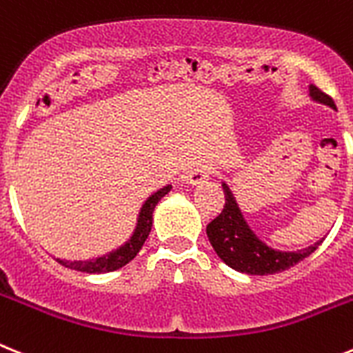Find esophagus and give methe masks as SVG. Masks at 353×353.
<instances>
[{"instance_id":"34e87169","label":"esophagus","mask_w":353,"mask_h":353,"mask_svg":"<svg viewBox=\"0 0 353 353\" xmlns=\"http://www.w3.org/2000/svg\"><path fill=\"white\" fill-rule=\"evenodd\" d=\"M209 176H210L209 168H207V165H198V168H194V170L188 173V182L192 183V185H196V183L205 182Z\"/></svg>"}]
</instances>
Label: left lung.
<instances>
[{
	"label": "left lung",
	"instance_id": "obj_1",
	"mask_svg": "<svg viewBox=\"0 0 353 353\" xmlns=\"http://www.w3.org/2000/svg\"><path fill=\"white\" fill-rule=\"evenodd\" d=\"M311 96L316 101L336 108L334 99L316 85H311ZM223 191H225V205L219 216H216L207 225V236L219 259L234 270L248 275H273L279 271L289 270L309 257L323 243L321 239L309 248L298 252H279L270 248L246 225L230 189L225 183H223Z\"/></svg>",
	"mask_w": 353,
	"mask_h": 353
}]
</instances>
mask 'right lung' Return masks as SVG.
<instances>
[{
    "instance_id": "obj_1",
    "label": "right lung",
    "mask_w": 353,
    "mask_h": 353,
    "mask_svg": "<svg viewBox=\"0 0 353 353\" xmlns=\"http://www.w3.org/2000/svg\"><path fill=\"white\" fill-rule=\"evenodd\" d=\"M170 191L171 185H165V188L153 192L152 196L144 201L143 209L139 212L137 227H135L134 236L130 237L128 243H125V245L119 246L117 250H112L110 254L101 255V257L89 259V261H60V259H57V263H60L65 268H71V270L83 271V273H108V271H116L125 266V264H128L135 255L139 254L144 241L150 236V230H152L153 225V209L159 203V200L162 196H165Z\"/></svg>"
}]
</instances>
